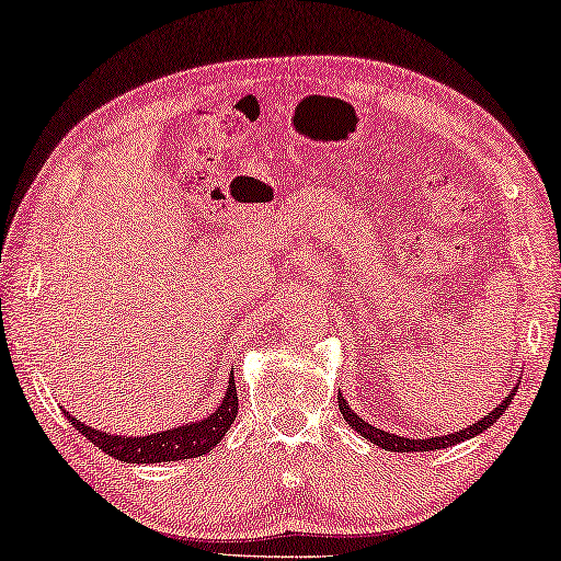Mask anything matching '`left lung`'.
<instances>
[{
    "instance_id": "left-lung-1",
    "label": "left lung",
    "mask_w": 561,
    "mask_h": 561,
    "mask_svg": "<svg viewBox=\"0 0 561 561\" xmlns=\"http://www.w3.org/2000/svg\"><path fill=\"white\" fill-rule=\"evenodd\" d=\"M514 392H517V388H514L507 398H504L497 408H494L492 412H488L482 420H477L474 425H467L465 430H460V433L455 435H439V437H427V439H415V437H400V435H392V433H385V430L380 427H373L367 425V422L357 415L355 410H351V405H347L345 398L341 394L337 398V408H341L343 417L347 425H351L353 430H357L365 439H370L373 445H378L382 449H390V453H430V449H443V447H453L457 443H465V439H470L474 435H480L488 430L490 425H494V422L500 420V415L504 410H507L510 402L514 400Z\"/></svg>"
}]
</instances>
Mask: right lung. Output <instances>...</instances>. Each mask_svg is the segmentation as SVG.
Wrapping results in <instances>:
<instances>
[{"instance_id": "1", "label": "right lung", "mask_w": 561, "mask_h": 561, "mask_svg": "<svg viewBox=\"0 0 561 561\" xmlns=\"http://www.w3.org/2000/svg\"><path fill=\"white\" fill-rule=\"evenodd\" d=\"M64 415L69 417L71 425L77 427L89 443H94L101 453L114 457V460L134 462V465L176 462V460H191V457H204L220 443V439H224L228 427L233 425V420L238 415V392H236V380L231 373L224 400L218 402V408L210 412V415H206L198 422H186V425L163 430V433L144 435V437L101 433V430L89 427L77 417H71L67 410H64Z\"/></svg>"}]
</instances>
